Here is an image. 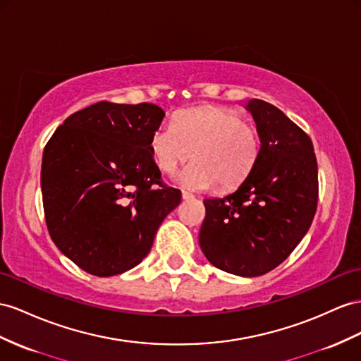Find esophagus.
<instances>
[{"label":"esophagus","mask_w":361,"mask_h":361,"mask_svg":"<svg viewBox=\"0 0 361 361\" xmlns=\"http://www.w3.org/2000/svg\"><path fill=\"white\" fill-rule=\"evenodd\" d=\"M181 198H183V200H193V198H195V195H192V193H189V192H186V190H183V192H181Z\"/></svg>","instance_id":"obj_1"}]
</instances>
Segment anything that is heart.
Returning a JSON list of instances; mask_svg holds the SVG:
<instances>
[{
  "label": "heart",
  "mask_w": 361,
  "mask_h": 361,
  "mask_svg": "<svg viewBox=\"0 0 361 361\" xmlns=\"http://www.w3.org/2000/svg\"><path fill=\"white\" fill-rule=\"evenodd\" d=\"M154 163L173 173L190 154L193 161L177 181L192 190L233 189L247 180L261 155L257 128L233 111L218 106L189 109L161 123L151 137Z\"/></svg>",
  "instance_id": "1"
}]
</instances>
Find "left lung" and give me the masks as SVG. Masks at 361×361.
I'll return each mask as SVG.
<instances>
[{"label": "left lung", "mask_w": 361, "mask_h": 361, "mask_svg": "<svg viewBox=\"0 0 361 361\" xmlns=\"http://www.w3.org/2000/svg\"><path fill=\"white\" fill-rule=\"evenodd\" d=\"M245 108L261 135L259 160L233 193L204 200L200 247L216 269L256 277L282 264L307 235L319 180L312 142L298 125L261 99Z\"/></svg>", "instance_id": "left-lung-1"}]
</instances>
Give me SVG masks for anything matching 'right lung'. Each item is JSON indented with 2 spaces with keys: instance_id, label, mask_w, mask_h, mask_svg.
Returning a JSON list of instances; mask_svg holds the SVG:
<instances>
[{
  "instance_id": "add662e5",
  "label": "right lung",
  "mask_w": 361,
  "mask_h": 361,
  "mask_svg": "<svg viewBox=\"0 0 361 361\" xmlns=\"http://www.w3.org/2000/svg\"><path fill=\"white\" fill-rule=\"evenodd\" d=\"M154 104L97 102L63 120L44 147L45 223L59 250L99 277L134 269L149 253L181 192L161 181L151 137Z\"/></svg>"
}]
</instances>
